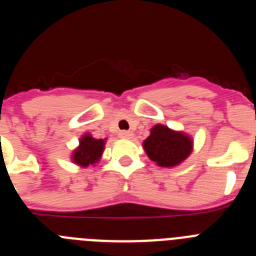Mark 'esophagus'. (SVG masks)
Masks as SVG:
<instances>
[{
	"label": "esophagus",
	"instance_id": "1",
	"mask_svg": "<svg viewBox=\"0 0 256 256\" xmlns=\"http://www.w3.org/2000/svg\"><path fill=\"white\" fill-rule=\"evenodd\" d=\"M119 137L123 140H130L133 137V133L128 132V130H120V132H119Z\"/></svg>",
	"mask_w": 256,
	"mask_h": 256
}]
</instances>
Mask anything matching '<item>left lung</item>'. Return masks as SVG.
Listing matches in <instances>:
<instances>
[{
  "label": "left lung",
  "mask_w": 256,
  "mask_h": 256,
  "mask_svg": "<svg viewBox=\"0 0 256 256\" xmlns=\"http://www.w3.org/2000/svg\"><path fill=\"white\" fill-rule=\"evenodd\" d=\"M144 152L148 159L162 168H173L191 155L194 140L182 130H174L162 124H156L150 130V136L144 140Z\"/></svg>",
  "instance_id": "left-lung-1"
}]
</instances>
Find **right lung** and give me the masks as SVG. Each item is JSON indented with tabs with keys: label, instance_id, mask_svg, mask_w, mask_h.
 Wrapping results in <instances>:
<instances>
[{
	"label": "right lung",
	"instance_id": "right-lung-1",
	"mask_svg": "<svg viewBox=\"0 0 256 256\" xmlns=\"http://www.w3.org/2000/svg\"><path fill=\"white\" fill-rule=\"evenodd\" d=\"M106 138H94L91 133H84L79 138V144L73 150L70 155V160L73 164L87 168L90 165H96L102 158L104 150H105Z\"/></svg>",
	"mask_w": 256,
	"mask_h": 256
}]
</instances>
